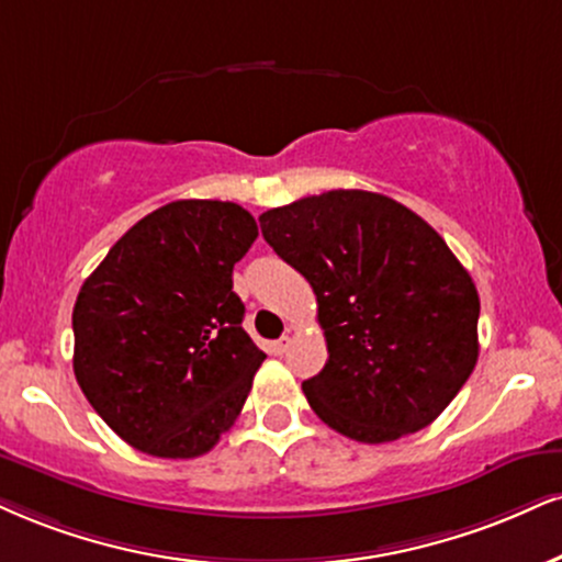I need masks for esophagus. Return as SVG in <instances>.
I'll return each instance as SVG.
<instances>
[{"mask_svg": "<svg viewBox=\"0 0 562 562\" xmlns=\"http://www.w3.org/2000/svg\"><path fill=\"white\" fill-rule=\"evenodd\" d=\"M288 346H290V335H282L280 340H274L272 346H269V350H272L274 356H282L288 350Z\"/></svg>", "mask_w": 562, "mask_h": 562, "instance_id": "esophagus-1", "label": "esophagus"}]
</instances>
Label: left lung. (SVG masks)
I'll use <instances>...</instances> for the list:
<instances>
[{
    "label": "left lung",
    "mask_w": 562,
    "mask_h": 562,
    "mask_svg": "<svg viewBox=\"0 0 562 562\" xmlns=\"http://www.w3.org/2000/svg\"><path fill=\"white\" fill-rule=\"evenodd\" d=\"M259 222L319 306L329 358L303 382L314 414L369 445L429 427L479 358V293L448 243L369 191L308 195Z\"/></svg>",
    "instance_id": "obj_1"
}]
</instances>
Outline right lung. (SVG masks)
<instances>
[{
	"label": "right lung",
	"instance_id": "right-lung-1",
	"mask_svg": "<svg viewBox=\"0 0 562 562\" xmlns=\"http://www.w3.org/2000/svg\"><path fill=\"white\" fill-rule=\"evenodd\" d=\"M256 235L233 201H172L135 222L80 288L76 380L135 450L204 456L238 418L267 358L233 293Z\"/></svg>",
	"mask_w": 562,
	"mask_h": 562
}]
</instances>
